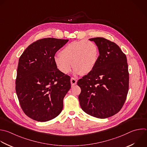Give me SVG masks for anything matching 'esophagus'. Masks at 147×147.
<instances>
[{
	"label": "esophagus",
	"instance_id": "34e87169",
	"mask_svg": "<svg viewBox=\"0 0 147 147\" xmlns=\"http://www.w3.org/2000/svg\"><path fill=\"white\" fill-rule=\"evenodd\" d=\"M77 82V80H76V79H75L74 78H71L70 82H71V85H72V86L76 85Z\"/></svg>",
	"mask_w": 147,
	"mask_h": 147
}]
</instances>
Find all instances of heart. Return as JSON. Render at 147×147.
Wrapping results in <instances>:
<instances>
[{
	"instance_id": "b5f03b06",
	"label": "heart",
	"mask_w": 147,
	"mask_h": 147,
	"mask_svg": "<svg viewBox=\"0 0 147 147\" xmlns=\"http://www.w3.org/2000/svg\"><path fill=\"white\" fill-rule=\"evenodd\" d=\"M99 56V48L93 41H75L62 49L60 56L54 57V62L57 69L64 74H68L73 66L76 74L85 75L94 69Z\"/></svg>"
}]
</instances>
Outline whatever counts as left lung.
Segmentation results:
<instances>
[{
    "label": "left lung",
    "mask_w": 147,
    "mask_h": 147,
    "mask_svg": "<svg viewBox=\"0 0 147 147\" xmlns=\"http://www.w3.org/2000/svg\"><path fill=\"white\" fill-rule=\"evenodd\" d=\"M99 50L97 64L92 72L80 79L78 99L86 114L105 119L118 113L123 107L129 90L127 58L119 47L103 37L89 39Z\"/></svg>",
    "instance_id": "obj_1"
}]
</instances>
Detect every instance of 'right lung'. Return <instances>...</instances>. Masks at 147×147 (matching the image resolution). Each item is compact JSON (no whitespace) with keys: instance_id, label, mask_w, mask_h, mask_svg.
Masks as SVG:
<instances>
[{"instance_id":"right-lung-1","label":"right lung","mask_w":147,"mask_h":147,"mask_svg":"<svg viewBox=\"0 0 147 147\" xmlns=\"http://www.w3.org/2000/svg\"><path fill=\"white\" fill-rule=\"evenodd\" d=\"M69 40L45 38L29 45L19 59L16 90L20 106L29 118L46 122L62 111L71 88L70 76L55 66V53Z\"/></svg>"}]
</instances>
